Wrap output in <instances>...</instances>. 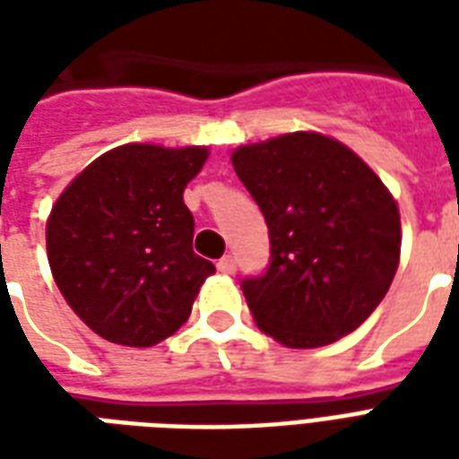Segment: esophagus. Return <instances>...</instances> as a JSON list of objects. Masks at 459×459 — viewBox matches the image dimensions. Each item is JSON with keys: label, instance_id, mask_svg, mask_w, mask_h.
I'll list each match as a JSON object with an SVG mask.
<instances>
[{"label": "esophagus", "instance_id": "obj_1", "mask_svg": "<svg viewBox=\"0 0 459 459\" xmlns=\"http://www.w3.org/2000/svg\"><path fill=\"white\" fill-rule=\"evenodd\" d=\"M216 268H219V273H223V275H233V273H236V258H233V255H223V258L216 263Z\"/></svg>", "mask_w": 459, "mask_h": 459}]
</instances>
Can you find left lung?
<instances>
[{"instance_id": "8db88e82", "label": "left lung", "mask_w": 459, "mask_h": 459, "mask_svg": "<svg viewBox=\"0 0 459 459\" xmlns=\"http://www.w3.org/2000/svg\"><path fill=\"white\" fill-rule=\"evenodd\" d=\"M270 233L265 273L240 280L253 319L292 349L351 334L384 299L401 216L384 181L342 142L292 132L233 152Z\"/></svg>"}]
</instances>
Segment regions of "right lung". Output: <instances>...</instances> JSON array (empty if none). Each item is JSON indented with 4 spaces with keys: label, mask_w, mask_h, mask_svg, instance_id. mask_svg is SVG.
Returning a JSON list of instances; mask_svg holds the SVG:
<instances>
[{
    "label": "right lung",
    "mask_w": 459,
    "mask_h": 459,
    "mask_svg": "<svg viewBox=\"0 0 459 459\" xmlns=\"http://www.w3.org/2000/svg\"><path fill=\"white\" fill-rule=\"evenodd\" d=\"M204 147L125 144L85 167L56 201L46 250L65 302L113 344L152 346L189 319L211 260L194 253L184 189Z\"/></svg>",
    "instance_id": "obj_1"
}]
</instances>
